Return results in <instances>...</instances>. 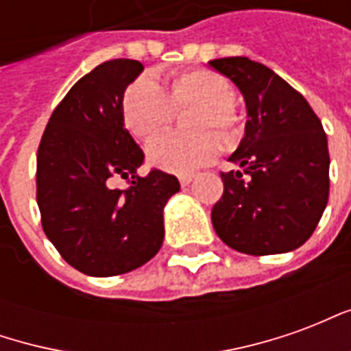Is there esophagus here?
Listing matches in <instances>:
<instances>
[{
    "mask_svg": "<svg viewBox=\"0 0 351 351\" xmlns=\"http://www.w3.org/2000/svg\"><path fill=\"white\" fill-rule=\"evenodd\" d=\"M178 180H180V186H188V184L193 180V175H180L178 176Z\"/></svg>",
    "mask_w": 351,
    "mask_h": 351,
    "instance_id": "esophagus-1",
    "label": "esophagus"
}]
</instances>
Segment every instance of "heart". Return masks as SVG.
Segmentation results:
<instances>
[{
  "label": "heart",
  "instance_id": "b5f03b06",
  "mask_svg": "<svg viewBox=\"0 0 351 351\" xmlns=\"http://www.w3.org/2000/svg\"><path fill=\"white\" fill-rule=\"evenodd\" d=\"M235 88L221 73L195 67L169 75L167 88L148 77L133 80L122 99L123 122L138 138H148L168 125L174 110L193 104L186 125L193 132L162 134L146 145V158L154 167L188 175L214 160L220 143L241 133V116L235 108Z\"/></svg>",
  "mask_w": 351,
  "mask_h": 351
}]
</instances>
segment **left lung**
<instances>
[{"mask_svg": "<svg viewBox=\"0 0 351 351\" xmlns=\"http://www.w3.org/2000/svg\"><path fill=\"white\" fill-rule=\"evenodd\" d=\"M243 92L248 120L221 173L213 226L223 243L250 256L299 248L329 199L327 135L308 101L263 64L244 56L208 62Z\"/></svg>", "mask_w": 351, "mask_h": 351, "instance_id": "8db88e82", "label": "left lung"}]
</instances>
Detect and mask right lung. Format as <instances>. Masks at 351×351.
Wrapping results in <instances>:
<instances>
[{
	"instance_id": "obj_1",
	"label": "right lung",
	"mask_w": 351,
	"mask_h": 351,
	"mask_svg": "<svg viewBox=\"0 0 351 351\" xmlns=\"http://www.w3.org/2000/svg\"><path fill=\"white\" fill-rule=\"evenodd\" d=\"M145 67L108 60L84 75L54 108L37 150V205L60 256L90 276L123 274L152 259L163 243V206L180 190L152 169L123 128L125 88ZM120 176L130 186L112 188Z\"/></svg>"
}]
</instances>
